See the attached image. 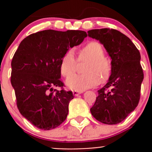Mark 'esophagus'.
<instances>
[{
	"instance_id": "obj_1",
	"label": "esophagus",
	"mask_w": 152,
	"mask_h": 152,
	"mask_svg": "<svg viewBox=\"0 0 152 152\" xmlns=\"http://www.w3.org/2000/svg\"><path fill=\"white\" fill-rule=\"evenodd\" d=\"M81 93H82V91H78V90H74V91H73V94L74 96H78L79 95H80Z\"/></svg>"
}]
</instances>
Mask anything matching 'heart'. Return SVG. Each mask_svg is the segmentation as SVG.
I'll return each mask as SVG.
<instances>
[{
	"label": "heart",
	"mask_w": 152,
	"mask_h": 152,
	"mask_svg": "<svg viewBox=\"0 0 152 152\" xmlns=\"http://www.w3.org/2000/svg\"><path fill=\"white\" fill-rule=\"evenodd\" d=\"M79 62H88L84 75H73L66 80L69 88L82 91L99 84L105 83L110 78L112 64L110 59L104 56L102 45L96 41L86 44L79 50ZM76 67V59L72 50H69L63 56L60 62V71L62 76L68 77L74 73Z\"/></svg>",
	"instance_id": "1"
}]
</instances>
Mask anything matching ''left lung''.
Wrapping results in <instances>:
<instances>
[{"instance_id":"left-lung-1","label":"left lung","mask_w":152,"mask_h":152,"mask_svg":"<svg viewBox=\"0 0 152 152\" xmlns=\"http://www.w3.org/2000/svg\"><path fill=\"white\" fill-rule=\"evenodd\" d=\"M87 34L104 45L112 59L111 76L98 90L90 112L102 123L119 124L134 111L140 100L144 77L140 52L128 37L115 29H92Z\"/></svg>"}]
</instances>
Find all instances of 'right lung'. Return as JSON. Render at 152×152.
<instances>
[{
  "instance_id": "add662e5",
  "label": "right lung",
  "mask_w": 152,
  "mask_h": 152,
  "mask_svg": "<svg viewBox=\"0 0 152 152\" xmlns=\"http://www.w3.org/2000/svg\"><path fill=\"white\" fill-rule=\"evenodd\" d=\"M86 37L84 31L49 29L32 34L20 43L11 64V83L20 114L38 129H53L66 119L74 96L71 91H53V87H63L62 58Z\"/></svg>"
}]
</instances>
